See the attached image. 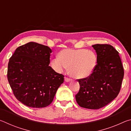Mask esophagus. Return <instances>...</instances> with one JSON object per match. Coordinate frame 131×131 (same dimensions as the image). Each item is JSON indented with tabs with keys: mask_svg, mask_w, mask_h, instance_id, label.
Returning <instances> with one entry per match:
<instances>
[{
	"mask_svg": "<svg viewBox=\"0 0 131 131\" xmlns=\"http://www.w3.org/2000/svg\"><path fill=\"white\" fill-rule=\"evenodd\" d=\"M72 80V79H70L69 78H68V77H65V81L66 82H69Z\"/></svg>",
	"mask_w": 131,
	"mask_h": 131,
	"instance_id": "obj_1",
	"label": "esophagus"
}]
</instances>
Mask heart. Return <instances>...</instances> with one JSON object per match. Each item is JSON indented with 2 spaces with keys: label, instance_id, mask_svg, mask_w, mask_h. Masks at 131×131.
I'll return each mask as SVG.
<instances>
[{
  "label": "heart",
  "instance_id": "obj_1",
  "mask_svg": "<svg viewBox=\"0 0 131 131\" xmlns=\"http://www.w3.org/2000/svg\"><path fill=\"white\" fill-rule=\"evenodd\" d=\"M97 56L91 50L65 49L52 61V66L58 72L69 67L71 76L75 79L87 78L94 72L97 64Z\"/></svg>",
  "mask_w": 131,
  "mask_h": 131
}]
</instances>
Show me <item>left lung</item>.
I'll return each instance as SVG.
<instances>
[{
	"label": "left lung",
	"mask_w": 131,
	"mask_h": 131,
	"mask_svg": "<svg viewBox=\"0 0 131 131\" xmlns=\"http://www.w3.org/2000/svg\"><path fill=\"white\" fill-rule=\"evenodd\" d=\"M97 54L95 69L87 78L79 79L76 100L82 107L99 109L116 98L121 89L124 72L118 52L110 44L92 46Z\"/></svg>",
	"instance_id": "1"
}]
</instances>
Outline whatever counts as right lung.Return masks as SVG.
Masks as SVG:
<instances>
[{
    "instance_id": "right-lung-1",
    "label": "right lung",
    "mask_w": 131,
    "mask_h": 131,
    "mask_svg": "<svg viewBox=\"0 0 131 131\" xmlns=\"http://www.w3.org/2000/svg\"><path fill=\"white\" fill-rule=\"evenodd\" d=\"M52 51L29 42L15 50L8 64L7 79L15 97L26 106L45 107L54 99L64 76L49 66Z\"/></svg>"
}]
</instances>
